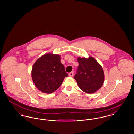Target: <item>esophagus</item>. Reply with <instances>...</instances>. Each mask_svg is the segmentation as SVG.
Listing matches in <instances>:
<instances>
[{
    "label": "esophagus",
    "instance_id": "1",
    "mask_svg": "<svg viewBox=\"0 0 134 134\" xmlns=\"http://www.w3.org/2000/svg\"><path fill=\"white\" fill-rule=\"evenodd\" d=\"M73 74H74L73 72H70V73H69L68 75H69V76L72 77L73 76Z\"/></svg>",
    "mask_w": 134,
    "mask_h": 134
}]
</instances>
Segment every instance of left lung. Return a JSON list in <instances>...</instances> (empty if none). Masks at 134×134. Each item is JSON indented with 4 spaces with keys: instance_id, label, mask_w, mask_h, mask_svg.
<instances>
[{
    "instance_id": "obj_1",
    "label": "left lung",
    "mask_w": 134,
    "mask_h": 134,
    "mask_svg": "<svg viewBox=\"0 0 134 134\" xmlns=\"http://www.w3.org/2000/svg\"><path fill=\"white\" fill-rule=\"evenodd\" d=\"M79 66L74 77L79 87L87 93H93L99 89L104 80L102 66L92 57H78Z\"/></svg>"
}]
</instances>
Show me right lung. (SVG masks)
<instances>
[{
	"label": "right lung",
	"mask_w": 134,
	"mask_h": 134,
	"mask_svg": "<svg viewBox=\"0 0 134 134\" xmlns=\"http://www.w3.org/2000/svg\"><path fill=\"white\" fill-rule=\"evenodd\" d=\"M67 76L59 55L46 54L38 58L32 68L34 83L38 90L45 93L56 90Z\"/></svg>",
	"instance_id": "1"
}]
</instances>
